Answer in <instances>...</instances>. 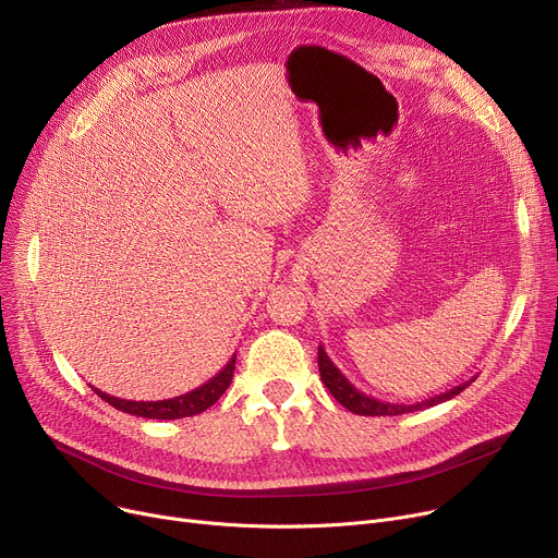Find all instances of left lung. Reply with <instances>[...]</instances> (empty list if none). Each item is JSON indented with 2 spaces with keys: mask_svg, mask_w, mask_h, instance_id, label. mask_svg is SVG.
<instances>
[{
  "mask_svg": "<svg viewBox=\"0 0 558 558\" xmlns=\"http://www.w3.org/2000/svg\"><path fill=\"white\" fill-rule=\"evenodd\" d=\"M318 371H320V379H324V385L335 396V400L341 402L348 409V412L360 414V416H400V414H407V412H421V409L434 407L438 402H446V400L459 396L465 387H471V383H475V377H473V379H465L463 385H459V387H454V389H450L441 396H434L429 400H423V402H416V404H402V402L398 404V402H383V400H377L373 396H366L355 385H350L345 375L332 364V360L328 357L324 345H318Z\"/></svg>",
  "mask_w": 558,
  "mask_h": 558,
  "instance_id": "8db88e82",
  "label": "left lung"
}]
</instances>
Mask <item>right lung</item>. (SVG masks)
Returning <instances> with one entry per match:
<instances>
[{"instance_id":"obj_1","label":"right lung","mask_w":558,"mask_h":558,"mask_svg":"<svg viewBox=\"0 0 558 558\" xmlns=\"http://www.w3.org/2000/svg\"><path fill=\"white\" fill-rule=\"evenodd\" d=\"M232 373H234V355L230 357V362L213 377L208 383L196 387L190 393L183 396H175L169 400H156V402H135V400H122V398H114L108 396L99 389H95V393L106 400L108 404H112L114 409H120V412L133 414V416H142V418H158V421H175V418H187V416H196L205 409L213 407L223 391L230 387L232 383Z\"/></svg>"}]
</instances>
